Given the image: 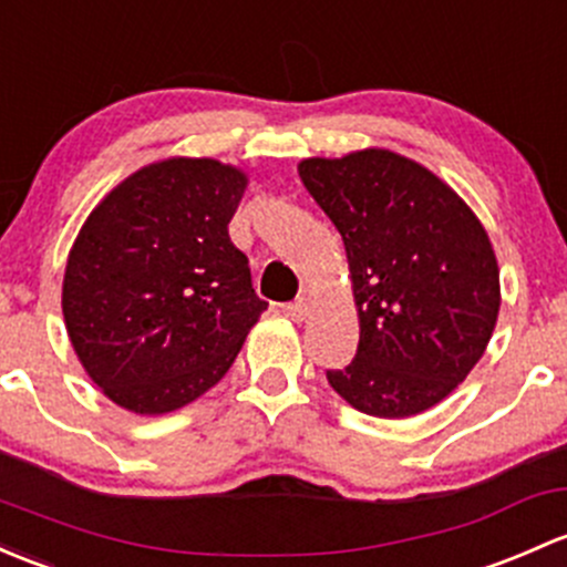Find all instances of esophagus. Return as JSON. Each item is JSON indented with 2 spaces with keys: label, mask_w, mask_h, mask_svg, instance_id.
<instances>
[{
  "label": "esophagus",
  "mask_w": 567,
  "mask_h": 567,
  "mask_svg": "<svg viewBox=\"0 0 567 567\" xmlns=\"http://www.w3.org/2000/svg\"><path fill=\"white\" fill-rule=\"evenodd\" d=\"M285 312H288L293 320H307L309 301L307 299H296L293 303H288V307H285Z\"/></svg>",
  "instance_id": "34e87169"
}]
</instances>
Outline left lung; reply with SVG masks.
<instances>
[{"instance_id":"8db88e82","label":"left lung","mask_w":567,"mask_h":567,"mask_svg":"<svg viewBox=\"0 0 567 567\" xmlns=\"http://www.w3.org/2000/svg\"><path fill=\"white\" fill-rule=\"evenodd\" d=\"M299 176L342 234L359 350L331 389L374 419L443 402L484 355L499 315V266L475 212L391 148L307 157Z\"/></svg>"}]
</instances>
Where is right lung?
Here are the masks:
<instances>
[{
  "instance_id": "add662e5",
  "label": "right lung",
  "mask_w": 567,
  "mask_h": 567,
  "mask_svg": "<svg viewBox=\"0 0 567 567\" xmlns=\"http://www.w3.org/2000/svg\"><path fill=\"white\" fill-rule=\"evenodd\" d=\"M247 184L214 157L157 159L81 225L64 266V329L118 408L163 415L204 396L268 309L228 236Z\"/></svg>"
}]
</instances>
